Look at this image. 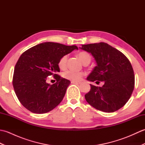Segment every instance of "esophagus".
<instances>
[{
	"label": "esophagus",
	"instance_id": "1",
	"mask_svg": "<svg viewBox=\"0 0 145 145\" xmlns=\"http://www.w3.org/2000/svg\"><path fill=\"white\" fill-rule=\"evenodd\" d=\"M71 83L73 84H75V85H78V84H80V82H75V81H72L71 82Z\"/></svg>",
	"mask_w": 145,
	"mask_h": 145
}]
</instances>
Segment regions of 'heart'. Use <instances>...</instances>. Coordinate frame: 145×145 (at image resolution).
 <instances>
[{
	"label": "heart",
	"mask_w": 145,
	"mask_h": 145,
	"mask_svg": "<svg viewBox=\"0 0 145 145\" xmlns=\"http://www.w3.org/2000/svg\"><path fill=\"white\" fill-rule=\"evenodd\" d=\"M78 57L79 59L82 61L83 63H90L91 61V56L90 55L86 52H80L78 54ZM67 60H68V55H63L58 62V65L60 69H64L66 68L67 65ZM84 73L80 72H75V71L68 70L65 71L63 73V77L69 80L72 81H79L83 76H84Z\"/></svg>",
	"instance_id": "obj_1"
}]
</instances>
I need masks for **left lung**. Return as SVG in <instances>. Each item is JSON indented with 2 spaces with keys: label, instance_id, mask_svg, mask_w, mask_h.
I'll use <instances>...</instances> for the list:
<instances>
[{
  "label": "left lung",
  "instance_id": "left-lung-1",
  "mask_svg": "<svg viewBox=\"0 0 145 145\" xmlns=\"http://www.w3.org/2000/svg\"><path fill=\"white\" fill-rule=\"evenodd\" d=\"M81 49L90 53L97 65L87 77L102 87L90 84L85 95L87 102L104 112H114L121 108L131 97L135 87V74L130 61L125 55L104 42L82 45Z\"/></svg>",
  "mask_w": 145,
  "mask_h": 145
}]
</instances>
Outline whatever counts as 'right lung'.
<instances>
[{
	"label": "right lung",
	"instance_id": "right-lung-1",
	"mask_svg": "<svg viewBox=\"0 0 145 145\" xmlns=\"http://www.w3.org/2000/svg\"><path fill=\"white\" fill-rule=\"evenodd\" d=\"M78 49L76 45L45 42L30 48L20 55L15 65L12 79L15 93L22 105L30 112L42 114L54 109L62 101L69 80L58 75V62L63 55ZM53 76L57 82H46Z\"/></svg>",
	"mask_w": 145,
	"mask_h": 145
}]
</instances>
